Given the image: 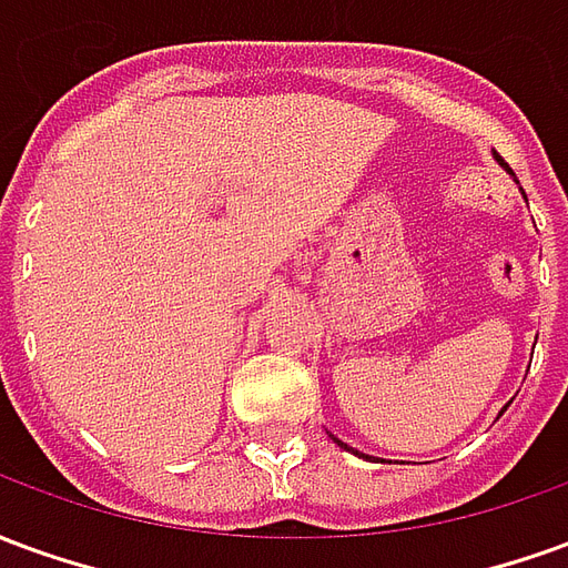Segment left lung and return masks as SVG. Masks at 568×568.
Segmentation results:
<instances>
[{
  "label": "left lung",
  "instance_id": "left-lung-1",
  "mask_svg": "<svg viewBox=\"0 0 568 568\" xmlns=\"http://www.w3.org/2000/svg\"><path fill=\"white\" fill-rule=\"evenodd\" d=\"M496 158H499V154H496ZM334 440H337V438H334ZM337 444H341V440H337ZM341 447H344V444H341Z\"/></svg>",
  "mask_w": 568,
  "mask_h": 568
}]
</instances>
